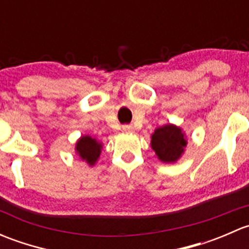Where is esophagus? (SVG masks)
Masks as SVG:
<instances>
[{
	"mask_svg": "<svg viewBox=\"0 0 249 249\" xmlns=\"http://www.w3.org/2000/svg\"><path fill=\"white\" fill-rule=\"evenodd\" d=\"M123 131L124 132H132L134 131V127L131 126V125H123Z\"/></svg>",
	"mask_w": 249,
	"mask_h": 249,
	"instance_id": "1",
	"label": "esophagus"
}]
</instances>
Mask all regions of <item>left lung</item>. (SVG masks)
<instances>
[{"label": "left lung", "instance_id": "left-lung-1", "mask_svg": "<svg viewBox=\"0 0 249 249\" xmlns=\"http://www.w3.org/2000/svg\"><path fill=\"white\" fill-rule=\"evenodd\" d=\"M150 144L160 161L171 164L182 157L187 147V140L180 127L167 124L155 129Z\"/></svg>", "mask_w": 249, "mask_h": 249}]
</instances>
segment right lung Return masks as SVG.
<instances>
[{
    "label": "right lung",
    "mask_w": 249,
    "mask_h": 249,
    "mask_svg": "<svg viewBox=\"0 0 249 249\" xmlns=\"http://www.w3.org/2000/svg\"><path fill=\"white\" fill-rule=\"evenodd\" d=\"M102 144L91 136H82L76 143V152L79 158L87 161L90 166L95 165L101 154Z\"/></svg>",
    "instance_id": "right-lung-1"
}]
</instances>
